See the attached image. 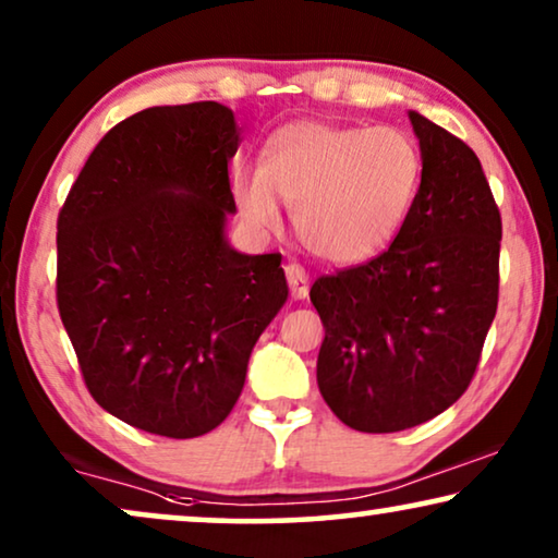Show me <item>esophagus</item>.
<instances>
[{
    "label": "esophagus",
    "mask_w": 558,
    "mask_h": 558,
    "mask_svg": "<svg viewBox=\"0 0 558 558\" xmlns=\"http://www.w3.org/2000/svg\"><path fill=\"white\" fill-rule=\"evenodd\" d=\"M284 274H287L289 292H292L294 300H307V294H310V277H307V271H304L300 264H287L284 266Z\"/></svg>",
    "instance_id": "34e87169"
}]
</instances>
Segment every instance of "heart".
<instances>
[{
  "label": "heart",
  "instance_id": "b5f03b06",
  "mask_svg": "<svg viewBox=\"0 0 558 558\" xmlns=\"http://www.w3.org/2000/svg\"><path fill=\"white\" fill-rule=\"evenodd\" d=\"M422 178V149L403 129L296 121L269 136L262 167H233L231 195L256 233L277 231L279 201L292 205L304 248L350 266L396 239Z\"/></svg>",
  "mask_w": 558,
  "mask_h": 558
}]
</instances>
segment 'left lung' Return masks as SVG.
Returning <instances> with one entry per match:
<instances>
[{
  "label": "left lung",
  "instance_id": "obj_1",
  "mask_svg": "<svg viewBox=\"0 0 558 558\" xmlns=\"http://www.w3.org/2000/svg\"><path fill=\"white\" fill-rule=\"evenodd\" d=\"M424 178L407 223L371 262L319 277L317 386L350 429L424 424L468 391L498 310L500 210L462 140L409 111Z\"/></svg>",
  "mask_w": 558,
  "mask_h": 558
}]
</instances>
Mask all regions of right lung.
Wrapping results in <instances>:
<instances>
[{
  "label": "right lung",
  "mask_w": 558,
  "mask_h": 558,
  "mask_svg": "<svg viewBox=\"0 0 558 558\" xmlns=\"http://www.w3.org/2000/svg\"><path fill=\"white\" fill-rule=\"evenodd\" d=\"M239 144L223 104L151 106L96 144L58 216V310L86 388L159 437L231 414L289 294L281 254L226 239Z\"/></svg>",
  "instance_id": "right-lung-1"
}]
</instances>
